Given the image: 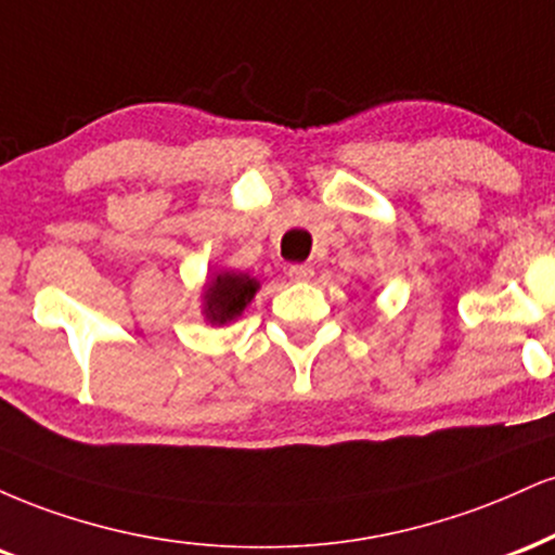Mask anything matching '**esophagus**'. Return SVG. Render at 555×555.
<instances>
[{
    "label": "esophagus",
    "instance_id": "1",
    "mask_svg": "<svg viewBox=\"0 0 555 555\" xmlns=\"http://www.w3.org/2000/svg\"><path fill=\"white\" fill-rule=\"evenodd\" d=\"M288 278L296 280V283H306V280L314 278V267H311V264H291L288 267Z\"/></svg>",
    "mask_w": 555,
    "mask_h": 555
}]
</instances>
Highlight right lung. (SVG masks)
Instances as JSON below:
<instances>
[{"mask_svg":"<svg viewBox=\"0 0 555 555\" xmlns=\"http://www.w3.org/2000/svg\"><path fill=\"white\" fill-rule=\"evenodd\" d=\"M259 283L246 272L223 270L215 272L207 280L205 293H202V314L210 324H228L241 317V311L249 306V301L257 293Z\"/></svg>","mask_w":555,"mask_h":555,"instance_id":"obj_1","label":"right lung"}]
</instances>
